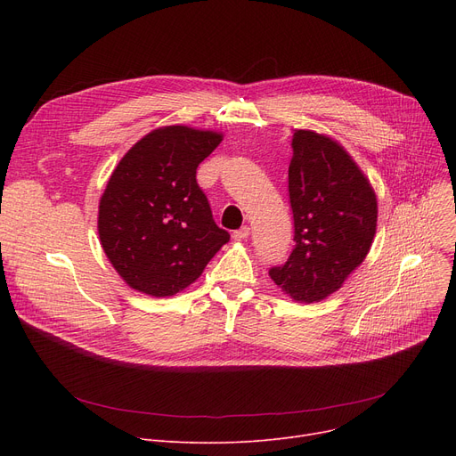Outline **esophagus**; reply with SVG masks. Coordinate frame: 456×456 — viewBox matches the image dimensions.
<instances>
[{"instance_id":"esophagus-1","label":"esophagus","mask_w":456,"mask_h":456,"mask_svg":"<svg viewBox=\"0 0 456 456\" xmlns=\"http://www.w3.org/2000/svg\"><path fill=\"white\" fill-rule=\"evenodd\" d=\"M248 236H249V227H248V225H244V227H240V229L232 232V238H234L236 242H242V240H246Z\"/></svg>"}]
</instances>
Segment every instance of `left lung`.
<instances>
[{
	"mask_svg": "<svg viewBox=\"0 0 456 456\" xmlns=\"http://www.w3.org/2000/svg\"><path fill=\"white\" fill-rule=\"evenodd\" d=\"M292 148L289 194L296 246L270 277L292 299L316 303L364 262L377 229V198L338 142L297 129Z\"/></svg>",
	"mask_w": 456,
	"mask_h": 456,
	"instance_id": "left-lung-1",
	"label": "left lung"
}]
</instances>
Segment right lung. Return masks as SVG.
<instances>
[{"label": "right lung", "instance_id": "1", "mask_svg": "<svg viewBox=\"0 0 456 456\" xmlns=\"http://www.w3.org/2000/svg\"><path fill=\"white\" fill-rule=\"evenodd\" d=\"M222 138L186 126L159 127L118 162L100 200L98 232L110 265L131 289L175 296L229 242L196 181L198 166Z\"/></svg>", "mask_w": 456, "mask_h": 456}]
</instances>
